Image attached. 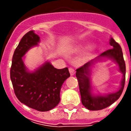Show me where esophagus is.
Listing matches in <instances>:
<instances>
[{"mask_svg":"<svg viewBox=\"0 0 131 131\" xmlns=\"http://www.w3.org/2000/svg\"><path fill=\"white\" fill-rule=\"evenodd\" d=\"M69 72H70V74H71V76H73L74 74H75V70L72 68H69Z\"/></svg>","mask_w":131,"mask_h":131,"instance_id":"1","label":"esophagus"}]
</instances>
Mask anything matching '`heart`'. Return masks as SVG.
Instances as JSON below:
<instances>
[{
    "mask_svg": "<svg viewBox=\"0 0 131 131\" xmlns=\"http://www.w3.org/2000/svg\"><path fill=\"white\" fill-rule=\"evenodd\" d=\"M88 47H89L88 44H78L73 47V50L76 52H81V51H84L86 49H88Z\"/></svg>",
    "mask_w": 131,
    "mask_h": 131,
    "instance_id": "b5f03b06",
    "label": "heart"
}]
</instances>
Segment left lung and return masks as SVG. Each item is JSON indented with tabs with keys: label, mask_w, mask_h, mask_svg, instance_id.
Instances as JSON below:
<instances>
[{
	"label": "left lung",
	"mask_w": 131,
	"mask_h": 131,
	"mask_svg": "<svg viewBox=\"0 0 131 131\" xmlns=\"http://www.w3.org/2000/svg\"><path fill=\"white\" fill-rule=\"evenodd\" d=\"M109 44L112 47V49L104 52L97 58L84 64L81 68L77 69L76 77L79 82L82 103L89 110L97 111L108 107L118 100L123 91L125 82V63L124 61L123 51L119 43L112 37L109 39ZM107 59L113 61L118 65L120 72L123 74V79L121 82L120 88L117 92L101 94L92 85L91 75L96 63L104 62Z\"/></svg>",
	"instance_id": "8db88e82"
}]
</instances>
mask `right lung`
I'll return each mask as SVG.
<instances>
[{
	"instance_id": "obj_1",
	"label": "right lung",
	"mask_w": 131,
	"mask_h": 131,
	"mask_svg": "<svg viewBox=\"0 0 131 131\" xmlns=\"http://www.w3.org/2000/svg\"><path fill=\"white\" fill-rule=\"evenodd\" d=\"M39 43L40 37L34 30L23 36L13 55L10 77L21 103L39 112H47L60 103L61 87L70 73L68 68L57 69L47 60L30 71L24 63L25 55Z\"/></svg>"
}]
</instances>
